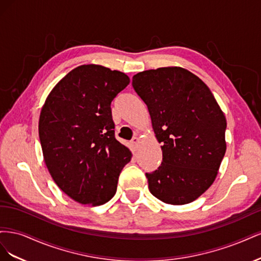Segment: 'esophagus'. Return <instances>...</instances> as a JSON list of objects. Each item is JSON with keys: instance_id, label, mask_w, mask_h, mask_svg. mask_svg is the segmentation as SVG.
<instances>
[{"instance_id": "esophagus-1", "label": "esophagus", "mask_w": 261, "mask_h": 261, "mask_svg": "<svg viewBox=\"0 0 261 261\" xmlns=\"http://www.w3.org/2000/svg\"><path fill=\"white\" fill-rule=\"evenodd\" d=\"M138 143H139V139L137 137H134L132 140H130V145H132V148L134 151L137 149V146H138Z\"/></svg>"}]
</instances>
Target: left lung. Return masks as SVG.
I'll return each mask as SVG.
<instances>
[{"mask_svg": "<svg viewBox=\"0 0 261 261\" xmlns=\"http://www.w3.org/2000/svg\"><path fill=\"white\" fill-rule=\"evenodd\" d=\"M132 85L163 145L161 165L146 173L150 193L165 203L194 201L215 181L225 154L222 110L208 86L181 67L145 70Z\"/></svg>", "mask_w": 261, "mask_h": 261, "instance_id": "left-lung-1", "label": "left lung"}]
</instances>
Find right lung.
I'll list each match as a JSON object with an SVG mask.
<instances>
[{"label": "right lung", "mask_w": 261, "mask_h": 261, "mask_svg": "<svg viewBox=\"0 0 261 261\" xmlns=\"http://www.w3.org/2000/svg\"><path fill=\"white\" fill-rule=\"evenodd\" d=\"M128 84V76L118 70L81 65L44 102L39 120L44 162L57 185L77 202H108L132 159L115 138L111 111V102Z\"/></svg>", "instance_id": "add662e5"}]
</instances>
